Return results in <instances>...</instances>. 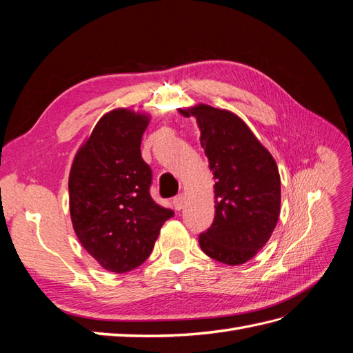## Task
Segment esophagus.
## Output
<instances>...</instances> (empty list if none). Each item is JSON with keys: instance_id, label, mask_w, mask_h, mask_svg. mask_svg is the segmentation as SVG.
I'll list each match as a JSON object with an SVG mask.
<instances>
[{"instance_id": "1", "label": "esophagus", "mask_w": 353, "mask_h": 353, "mask_svg": "<svg viewBox=\"0 0 353 353\" xmlns=\"http://www.w3.org/2000/svg\"><path fill=\"white\" fill-rule=\"evenodd\" d=\"M184 201H185V197H184V194H178V196H175L174 197V206H175V209L176 210H181L184 208Z\"/></svg>"}]
</instances>
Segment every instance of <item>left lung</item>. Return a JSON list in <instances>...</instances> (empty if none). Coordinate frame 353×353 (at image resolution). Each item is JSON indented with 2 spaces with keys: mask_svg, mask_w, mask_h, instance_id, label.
Returning <instances> with one entry per match:
<instances>
[{
  "mask_svg": "<svg viewBox=\"0 0 353 353\" xmlns=\"http://www.w3.org/2000/svg\"><path fill=\"white\" fill-rule=\"evenodd\" d=\"M178 110L185 117H196L200 143L215 178V219L199 236L200 248L218 262L241 265L263 248L279 221V168L232 112L208 104Z\"/></svg>",
  "mask_w": 353,
  "mask_h": 353,
  "instance_id": "left-lung-1",
  "label": "left lung"
}]
</instances>
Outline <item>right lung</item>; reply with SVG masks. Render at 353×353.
<instances>
[{
  "instance_id": "right-lung-1",
  "label": "right lung",
  "mask_w": 353,
  "mask_h": 353,
  "mask_svg": "<svg viewBox=\"0 0 353 353\" xmlns=\"http://www.w3.org/2000/svg\"><path fill=\"white\" fill-rule=\"evenodd\" d=\"M150 116L105 113L73 159L69 206L77 237L104 270L123 274L150 256L174 210L150 196L152 169L141 157Z\"/></svg>"
}]
</instances>
